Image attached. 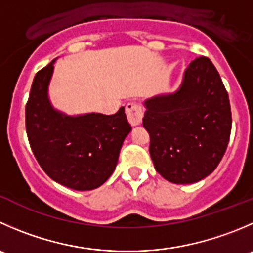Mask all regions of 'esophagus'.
Here are the masks:
<instances>
[{
    "label": "esophagus",
    "mask_w": 253,
    "mask_h": 253,
    "mask_svg": "<svg viewBox=\"0 0 253 253\" xmlns=\"http://www.w3.org/2000/svg\"><path fill=\"white\" fill-rule=\"evenodd\" d=\"M126 115L128 122L132 126H138L142 122V117H143V111H142L141 105L137 102H128L126 105Z\"/></svg>",
    "instance_id": "34e87169"
}]
</instances>
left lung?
I'll return each instance as SVG.
<instances>
[{"mask_svg": "<svg viewBox=\"0 0 253 253\" xmlns=\"http://www.w3.org/2000/svg\"><path fill=\"white\" fill-rule=\"evenodd\" d=\"M144 106L149 154L164 179L192 184L215 170L227 148L232 117L229 95L209 58L194 59L175 92L147 99Z\"/></svg>", "mask_w": 253, "mask_h": 253, "instance_id": "8db88e82", "label": "left lung"}]
</instances>
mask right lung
<instances>
[{"label":"right lung","instance_id":"1","mask_svg":"<svg viewBox=\"0 0 253 253\" xmlns=\"http://www.w3.org/2000/svg\"><path fill=\"white\" fill-rule=\"evenodd\" d=\"M51 60L32 83L26 105V131L34 157L56 183L74 190L99 188L114 173L122 143L132 127L125 107L115 115L69 116L50 104Z\"/></svg>","mask_w":253,"mask_h":253}]
</instances>
